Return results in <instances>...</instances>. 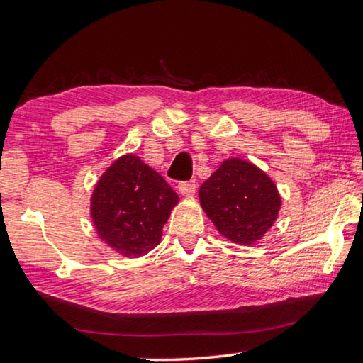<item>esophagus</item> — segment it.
<instances>
[{
  "label": "esophagus",
  "mask_w": 363,
  "mask_h": 363,
  "mask_svg": "<svg viewBox=\"0 0 363 363\" xmlns=\"http://www.w3.org/2000/svg\"><path fill=\"white\" fill-rule=\"evenodd\" d=\"M177 189H179V192L184 196H192L195 194V190H196V184H195V181L179 182V186H177Z\"/></svg>",
  "instance_id": "1"
}]
</instances>
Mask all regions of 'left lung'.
<instances>
[{"instance_id":"obj_1","label":"left lung","mask_w":363,"mask_h":363,"mask_svg":"<svg viewBox=\"0 0 363 363\" xmlns=\"http://www.w3.org/2000/svg\"><path fill=\"white\" fill-rule=\"evenodd\" d=\"M199 194L216 229L240 245L259 240L277 219L281 203L277 187L267 174L238 158L220 164Z\"/></svg>"}]
</instances>
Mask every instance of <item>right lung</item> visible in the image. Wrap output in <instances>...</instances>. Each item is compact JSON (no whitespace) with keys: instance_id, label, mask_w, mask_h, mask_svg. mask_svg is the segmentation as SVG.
<instances>
[{"instance_id":"add662e5","label":"right lung","mask_w":363,"mask_h":363,"mask_svg":"<svg viewBox=\"0 0 363 363\" xmlns=\"http://www.w3.org/2000/svg\"><path fill=\"white\" fill-rule=\"evenodd\" d=\"M179 196L139 157L125 155L97 182L91 201L97 233L126 257L147 255L160 243L162 229Z\"/></svg>"}]
</instances>
